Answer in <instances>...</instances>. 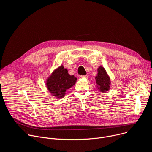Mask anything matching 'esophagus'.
I'll list each match as a JSON object with an SVG mask.
<instances>
[{
    "instance_id": "34e87169",
    "label": "esophagus",
    "mask_w": 152,
    "mask_h": 152,
    "mask_svg": "<svg viewBox=\"0 0 152 152\" xmlns=\"http://www.w3.org/2000/svg\"><path fill=\"white\" fill-rule=\"evenodd\" d=\"M80 77L81 78H85V79H86V78H88V76L87 75H83V76H81Z\"/></svg>"
}]
</instances>
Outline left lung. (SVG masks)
I'll return each instance as SVG.
<instances>
[{
    "instance_id": "8db88e82",
    "label": "left lung",
    "mask_w": 152,
    "mask_h": 152,
    "mask_svg": "<svg viewBox=\"0 0 152 152\" xmlns=\"http://www.w3.org/2000/svg\"><path fill=\"white\" fill-rule=\"evenodd\" d=\"M97 72L98 73L96 76V82L97 85V88L102 92L105 93L110 89V77L102 66H100L98 68Z\"/></svg>"
}]
</instances>
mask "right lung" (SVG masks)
Instances as JSON below:
<instances>
[{
	"mask_svg": "<svg viewBox=\"0 0 152 152\" xmlns=\"http://www.w3.org/2000/svg\"><path fill=\"white\" fill-rule=\"evenodd\" d=\"M76 80V77L70 75L67 70L61 66L47 79L46 86L52 95L61 99L66 94V91L75 84Z\"/></svg>",
	"mask_w": 152,
	"mask_h": 152,
	"instance_id": "1",
	"label": "right lung"
}]
</instances>
